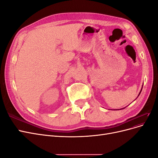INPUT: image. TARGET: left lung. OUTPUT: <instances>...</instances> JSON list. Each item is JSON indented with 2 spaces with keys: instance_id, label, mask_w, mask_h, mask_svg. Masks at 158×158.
<instances>
[{
  "instance_id": "obj_1",
  "label": "left lung",
  "mask_w": 158,
  "mask_h": 158,
  "mask_svg": "<svg viewBox=\"0 0 158 158\" xmlns=\"http://www.w3.org/2000/svg\"><path fill=\"white\" fill-rule=\"evenodd\" d=\"M141 91H142V89H141ZM141 91H140V92H141ZM140 94H139V95H140Z\"/></svg>"
}]
</instances>
